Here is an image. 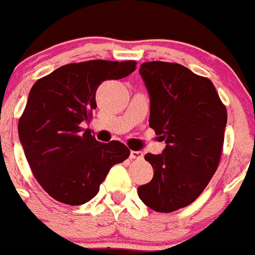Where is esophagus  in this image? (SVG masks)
<instances>
[{
    "instance_id": "34e87169",
    "label": "esophagus",
    "mask_w": 255,
    "mask_h": 255,
    "mask_svg": "<svg viewBox=\"0 0 255 255\" xmlns=\"http://www.w3.org/2000/svg\"><path fill=\"white\" fill-rule=\"evenodd\" d=\"M143 153L140 151H130V159H142Z\"/></svg>"
}]
</instances>
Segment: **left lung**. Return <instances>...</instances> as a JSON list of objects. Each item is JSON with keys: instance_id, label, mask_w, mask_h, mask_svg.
<instances>
[{"instance_id": "1", "label": "left lung", "mask_w": 255, "mask_h": 255, "mask_svg": "<svg viewBox=\"0 0 255 255\" xmlns=\"http://www.w3.org/2000/svg\"><path fill=\"white\" fill-rule=\"evenodd\" d=\"M150 95V128L165 140L160 155H144L152 180L138 188L146 206L172 212L198 198L218 169L227 109L208 78L173 62L140 65Z\"/></svg>"}]
</instances>
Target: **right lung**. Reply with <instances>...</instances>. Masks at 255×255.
<instances>
[{
  "instance_id": "right-lung-1",
  "label": "right lung",
  "mask_w": 255,
  "mask_h": 255,
  "mask_svg": "<svg viewBox=\"0 0 255 255\" xmlns=\"http://www.w3.org/2000/svg\"><path fill=\"white\" fill-rule=\"evenodd\" d=\"M135 65L105 60L64 65L31 88L19 139L35 178L56 201L70 206L91 201L109 169L129 157L124 143H100L82 124L91 120L99 86L128 77Z\"/></svg>"
}]
</instances>
